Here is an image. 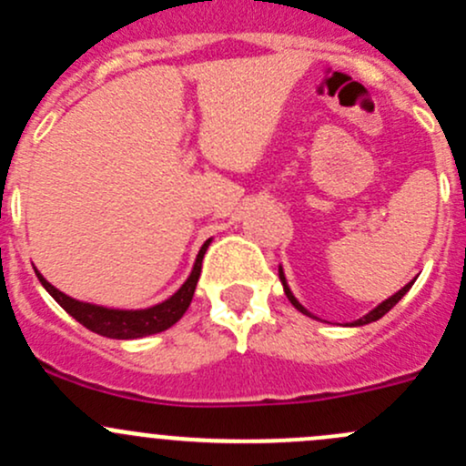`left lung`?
<instances>
[{
	"mask_svg": "<svg viewBox=\"0 0 466 466\" xmlns=\"http://www.w3.org/2000/svg\"><path fill=\"white\" fill-rule=\"evenodd\" d=\"M279 279H281V286H284V293H286V298H289V299H290V304H293V307H295V309H298V311H299V313H304V316H309V318H316V316H311V313H309V311H307V309H304V307H302V304H299V302H298V298H295V295H293V290H290V289H289V284H286V277H284V270H281V266H279ZM412 284H415V281H408V284H406V286H403V289H401V290H397V293H394V295H392V298H388V299H385V302H380L377 309H372V311H370V313H368V316H363V318H359V320H356V322H351V327H363V324H370V322H377V320H379V318H383V316H385V313H388V311H390V309H392V307H394V304H397V302H399V299H401V298H403V295H406V293H408V290H410V286H412Z\"/></svg>",
	"mask_w": 466,
	"mask_h": 466,
	"instance_id": "left-lung-1",
	"label": "left lung"
}]
</instances>
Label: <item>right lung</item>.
Returning a JSON list of instances; mask_svg holds the SVG:
<instances>
[{
    "mask_svg": "<svg viewBox=\"0 0 466 466\" xmlns=\"http://www.w3.org/2000/svg\"><path fill=\"white\" fill-rule=\"evenodd\" d=\"M209 243L211 238H207L203 243L198 257H196L194 268H191V275L187 277L185 284H182L171 298L148 309H107L98 307V304L81 302V299H74L69 298V295H65L63 290L51 286L40 272H35L40 284L46 289V293H49L51 298L74 318V320H78L83 327H87L89 331L106 338H116V340H135V338L153 336V333L164 331V329L173 327V324L185 316V311L191 304V298H194L196 284H198L200 277V268H203V257L207 248H209Z\"/></svg>",
    "mask_w": 466,
    "mask_h": 466,
    "instance_id": "right-lung-1",
    "label": "right lung"
}]
</instances>
